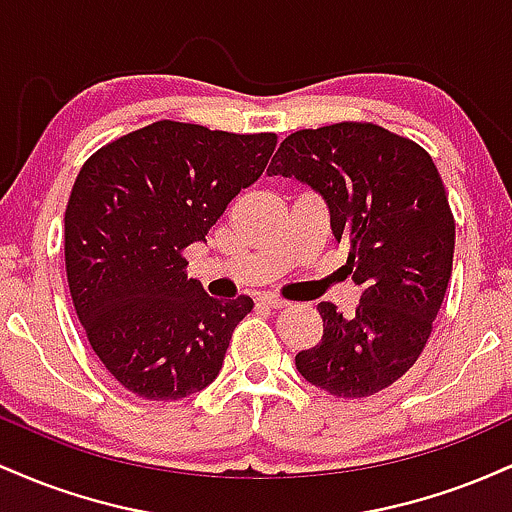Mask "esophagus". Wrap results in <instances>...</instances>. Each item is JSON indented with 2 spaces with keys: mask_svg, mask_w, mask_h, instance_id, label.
Masks as SVG:
<instances>
[{
  "mask_svg": "<svg viewBox=\"0 0 512 512\" xmlns=\"http://www.w3.org/2000/svg\"><path fill=\"white\" fill-rule=\"evenodd\" d=\"M257 303L267 305V308H274V310H281V308H286V305H289L284 301V298H276V296H272V293H264V296L257 298Z\"/></svg>",
  "mask_w": 512,
  "mask_h": 512,
  "instance_id": "obj_1",
  "label": "esophagus"
}]
</instances>
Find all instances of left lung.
Returning a JSON list of instances; mask_svg holds the SVG:
<instances>
[{
  "label": "left lung",
  "mask_w": 512,
  "mask_h": 512,
  "mask_svg": "<svg viewBox=\"0 0 512 512\" xmlns=\"http://www.w3.org/2000/svg\"><path fill=\"white\" fill-rule=\"evenodd\" d=\"M269 175L320 192L346 272L361 286L354 315L322 301V339L296 354L298 373L334 397H370L402 378L431 337L448 289L455 219L433 158L370 122L301 129Z\"/></svg>",
  "instance_id": "obj_1"
}]
</instances>
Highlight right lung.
<instances>
[{
  "mask_svg": "<svg viewBox=\"0 0 512 512\" xmlns=\"http://www.w3.org/2000/svg\"><path fill=\"white\" fill-rule=\"evenodd\" d=\"M276 134L161 120L96 151L64 211V262L88 342L120 385L182 399L219 375L248 296L216 301L187 279L228 202L267 168Z\"/></svg>",
  "mask_w": 512,
  "mask_h": 512,
  "instance_id": "1",
  "label": "right lung"
}]
</instances>
